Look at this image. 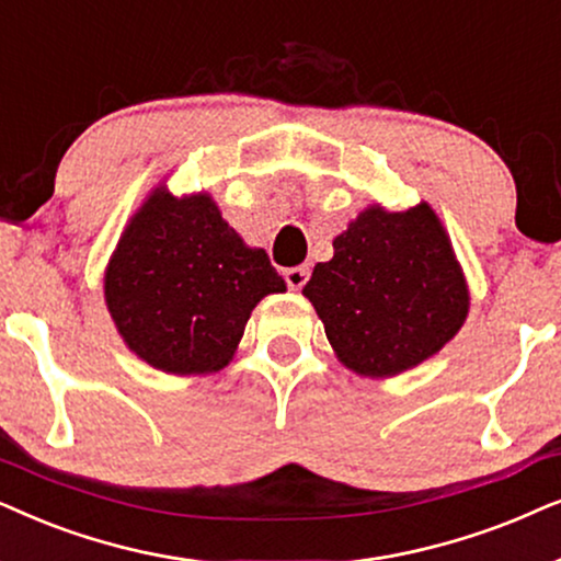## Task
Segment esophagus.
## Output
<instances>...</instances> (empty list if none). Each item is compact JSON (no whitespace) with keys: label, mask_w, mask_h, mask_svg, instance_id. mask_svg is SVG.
<instances>
[{"label":"esophagus","mask_w":561,"mask_h":561,"mask_svg":"<svg viewBox=\"0 0 561 561\" xmlns=\"http://www.w3.org/2000/svg\"><path fill=\"white\" fill-rule=\"evenodd\" d=\"M308 276H310L308 266H293L285 272V282L289 289H302L305 282H308Z\"/></svg>","instance_id":"34e87169"}]
</instances>
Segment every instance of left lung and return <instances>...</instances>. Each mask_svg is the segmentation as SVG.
<instances>
[{"label": "left lung", "instance_id": "8db88e82", "mask_svg": "<svg viewBox=\"0 0 561 561\" xmlns=\"http://www.w3.org/2000/svg\"><path fill=\"white\" fill-rule=\"evenodd\" d=\"M343 367L394 377L438 354L469 312V289L449 236L421 203L371 205L335 236L333 259L302 287Z\"/></svg>", "mask_w": 561, "mask_h": 561}]
</instances>
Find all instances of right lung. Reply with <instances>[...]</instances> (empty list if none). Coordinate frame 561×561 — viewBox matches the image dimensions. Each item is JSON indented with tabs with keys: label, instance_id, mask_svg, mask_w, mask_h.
Returning a JSON list of instances; mask_svg holds the SVG:
<instances>
[{
	"label": "right lung",
	"instance_id": "right-lung-1",
	"mask_svg": "<svg viewBox=\"0 0 561 561\" xmlns=\"http://www.w3.org/2000/svg\"><path fill=\"white\" fill-rule=\"evenodd\" d=\"M287 285L264 249H249L207 192L159 184L119 236L104 302L133 354L167 375L228 367L251 310Z\"/></svg>",
	"mask_w": 561,
	"mask_h": 561
}]
</instances>
